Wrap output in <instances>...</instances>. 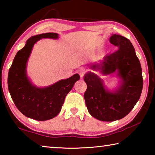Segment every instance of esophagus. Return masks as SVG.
Here are the masks:
<instances>
[{
  "label": "esophagus",
  "instance_id": "1",
  "mask_svg": "<svg viewBox=\"0 0 155 155\" xmlns=\"http://www.w3.org/2000/svg\"><path fill=\"white\" fill-rule=\"evenodd\" d=\"M85 72H86L85 70L84 69V68H80V69L78 70V74L80 75V77H81V78L83 77L84 74H85Z\"/></svg>",
  "mask_w": 155,
  "mask_h": 155
}]
</instances>
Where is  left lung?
I'll return each instance as SVG.
<instances>
[{
	"mask_svg": "<svg viewBox=\"0 0 155 155\" xmlns=\"http://www.w3.org/2000/svg\"><path fill=\"white\" fill-rule=\"evenodd\" d=\"M109 41L118 50L108 54L91 69L104 75L117 72L120 85L114 91L104 87L103 80L95 73L84 76L87 90L84 94L85 104L91 116L104 122L123 118L129 114L140 98L143 77L140 60L129 40L120 35H112Z\"/></svg>",
	"mask_w": 155,
	"mask_h": 155,
	"instance_id": "left-lung-1",
	"label": "left lung"
}]
</instances>
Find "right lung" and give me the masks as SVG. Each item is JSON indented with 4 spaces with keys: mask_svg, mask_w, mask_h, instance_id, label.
I'll return each mask as SVG.
<instances>
[{
    "mask_svg": "<svg viewBox=\"0 0 155 155\" xmlns=\"http://www.w3.org/2000/svg\"><path fill=\"white\" fill-rule=\"evenodd\" d=\"M58 34L46 33L30 38L25 47L17 52L8 73V89L18 109L29 118L44 121L57 116L65 98L80 76L75 74L46 87L33 85L27 75V64L32 48L41 38L57 39Z\"/></svg>",
    "mask_w": 155,
    "mask_h": 155,
    "instance_id": "1",
    "label": "right lung"
}]
</instances>
